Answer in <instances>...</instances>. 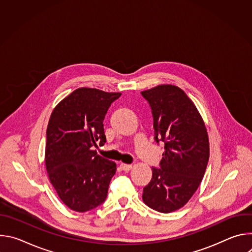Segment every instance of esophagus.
<instances>
[{
	"label": "esophagus",
	"instance_id": "34e87169",
	"mask_svg": "<svg viewBox=\"0 0 252 252\" xmlns=\"http://www.w3.org/2000/svg\"><path fill=\"white\" fill-rule=\"evenodd\" d=\"M132 165L131 164H126V163H121V168L125 171H128L129 169H131Z\"/></svg>",
	"mask_w": 252,
	"mask_h": 252
}]
</instances>
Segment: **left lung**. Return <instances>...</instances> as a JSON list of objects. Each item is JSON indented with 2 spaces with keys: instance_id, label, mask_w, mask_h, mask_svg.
<instances>
[{
  "instance_id": "left-lung-1",
  "label": "left lung",
  "mask_w": 252,
  "mask_h": 252,
  "mask_svg": "<svg viewBox=\"0 0 252 252\" xmlns=\"http://www.w3.org/2000/svg\"><path fill=\"white\" fill-rule=\"evenodd\" d=\"M140 94L151 106L155 140L164 143L159 167H153L142 200L168 213L183 207L202 181L209 158L207 131L196 106L182 89L161 85Z\"/></svg>"
}]
</instances>
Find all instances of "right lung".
<instances>
[{"instance_id": "add662e5", "label": "right lung", "mask_w": 252, "mask_h": 252, "mask_svg": "<svg viewBox=\"0 0 252 252\" xmlns=\"http://www.w3.org/2000/svg\"><path fill=\"white\" fill-rule=\"evenodd\" d=\"M122 94L81 88L52 113L47 128L45 162L50 181L70 209L89 211L102 204L117 165L93 151L106 138L103 120Z\"/></svg>"}]
</instances>
